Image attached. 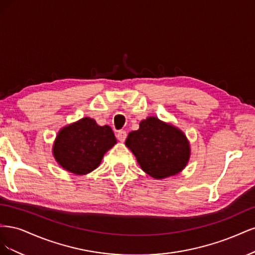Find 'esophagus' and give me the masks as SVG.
I'll use <instances>...</instances> for the list:
<instances>
[{"instance_id":"34e87169","label":"esophagus","mask_w":255,"mask_h":255,"mask_svg":"<svg viewBox=\"0 0 255 255\" xmlns=\"http://www.w3.org/2000/svg\"><path fill=\"white\" fill-rule=\"evenodd\" d=\"M127 136H128V134H127L126 130H119L118 134H117V139H118L119 141L123 142V141H125V140L127 139Z\"/></svg>"}]
</instances>
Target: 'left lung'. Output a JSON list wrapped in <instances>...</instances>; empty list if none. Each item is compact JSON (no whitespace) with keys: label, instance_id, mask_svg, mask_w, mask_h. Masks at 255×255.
Returning a JSON list of instances; mask_svg holds the SVG:
<instances>
[{"label":"left lung","instance_id":"obj_1","mask_svg":"<svg viewBox=\"0 0 255 255\" xmlns=\"http://www.w3.org/2000/svg\"><path fill=\"white\" fill-rule=\"evenodd\" d=\"M126 145L142 170L156 180L179 174L190 158V144L183 130L153 116L128 134Z\"/></svg>","mask_w":255,"mask_h":255}]
</instances>
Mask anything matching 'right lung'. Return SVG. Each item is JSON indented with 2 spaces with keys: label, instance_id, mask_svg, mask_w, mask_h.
I'll list each match as a JSON object with an SVG mask.
<instances>
[{
  "label": "right lung",
  "instance_id": "1",
  "mask_svg": "<svg viewBox=\"0 0 255 255\" xmlns=\"http://www.w3.org/2000/svg\"><path fill=\"white\" fill-rule=\"evenodd\" d=\"M117 143L109 126H98L95 119L84 117L59 129L52 153L68 172L85 175L97 169L104 154Z\"/></svg>",
  "mask_w": 255,
  "mask_h": 255
}]
</instances>
